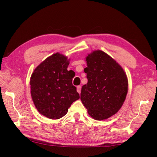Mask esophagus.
<instances>
[{"label": "esophagus", "mask_w": 157, "mask_h": 157, "mask_svg": "<svg viewBox=\"0 0 157 157\" xmlns=\"http://www.w3.org/2000/svg\"><path fill=\"white\" fill-rule=\"evenodd\" d=\"M81 90H82V86H78V87H77V91H78V92L79 93V94H80Z\"/></svg>", "instance_id": "obj_1"}]
</instances>
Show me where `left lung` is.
Here are the masks:
<instances>
[{
  "mask_svg": "<svg viewBox=\"0 0 157 157\" xmlns=\"http://www.w3.org/2000/svg\"><path fill=\"white\" fill-rule=\"evenodd\" d=\"M88 83L82 88L81 101L96 120L115 115L125 101L128 82L122 67L111 56L95 51L86 57Z\"/></svg>",
  "mask_w": 157,
  "mask_h": 157,
  "instance_id": "obj_1",
  "label": "left lung"
}]
</instances>
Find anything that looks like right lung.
Returning a JSON list of instances; mask_svg holds the SVG:
<instances>
[{
	"label": "right lung",
	"mask_w": 157,
	"mask_h": 157,
	"mask_svg": "<svg viewBox=\"0 0 157 157\" xmlns=\"http://www.w3.org/2000/svg\"><path fill=\"white\" fill-rule=\"evenodd\" d=\"M69 64L65 56L56 53L41 63L31 76L33 102L38 112L49 119L61 118L79 98L72 84L73 73L67 70Z\"/></svg>",
	"instance_id": "1"
}]
</instances>
